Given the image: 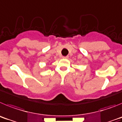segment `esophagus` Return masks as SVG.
<instances>
[{"instance_id":"1","label":"esophagus","mask_w":122,"mask_h":122,"mask_svg":"<svg viewBox=\"0 0 122 122\" xmlns=\"http://www.w3.org/2000/svg\"><path fill=\"white\" fill-rule=\"evenodd\" d=\"M62 58H63V59H68V56H63Z\"/></svg>"}]
</instances>
